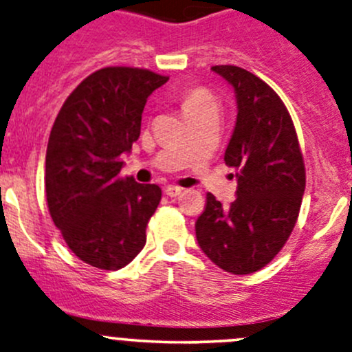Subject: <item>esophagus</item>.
I'll return each mask as SVG.
<instances>
[{"label":"esophagus","mask_w":352,"mask_h":352,"mask_svg":"<svg viewBox=\"0 0 352 352\" xmlns=\"http://www.w3.org/2000/svg\"><path fill=\"white\" fill-rule=\"evenodd\" d=\"M184 192V188L182 187H179V186H168V187H165V194L168 195V197H177V195H180Z\"/></svg>","instance_id":"obj_1"}]
</instances>
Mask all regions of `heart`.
I'll list each match as a JSON object with an SVG mask.
<instances>
[{
    "label": "heart",
    "instance_id": "b5f03b06",
    "mask_svg": "<svg viewBox=\"0 0 352 352\" xmlns=\"http://www.w3.org/2000/svg\"><path fill=\"white\" fill-rule=\"evenodd\" d=\"M180 104H182L184 114H186L190 113V111H199L209 108V106H216V98L206 87H192L184 92L182 98H180Z\"/></svg>",
    "mask_w": 352,
    "mask_h": 352
}]
</instances>
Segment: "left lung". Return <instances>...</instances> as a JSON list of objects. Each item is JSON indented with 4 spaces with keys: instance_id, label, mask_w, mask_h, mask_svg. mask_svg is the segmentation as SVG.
Returning a JSON list of instances; mask_svg holds the SVG:
<instances>
[{
    "instance_id": "1",
    "label": "left lung",
    "mask_w": 352,
    "mask_h": 352,
    "mask_svg": "<svg viewBox=\"0 0 352 352\" xmlns=\"http://www.w3.org/2000/svg\"><path fill=\"white\" fill-rule=\"evenodd\" d=\"M212 70L234 89L238 118L224 162L238 177L236 201L223 206L207 194L195 223L201 250L232 275L266 266L290 238L305 190L297 131L280 96L236 65Z\"/></svg>"
}]
</instances>
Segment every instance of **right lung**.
<instances>
[{
  "mask_svg": "<svg viewBox=\"0 0 352 352\" xmlns=\"http://www.w3.org/2000/svg\"><path fill=\"white\" fill-rule=\"evenodd\" d=\"M168 77L104 67L79 84L58 111L45 157L47 206L74 254L120 270L143 250L162 188L121 177L123 155L142 129L146 99Z\"/></svg>",
  "mask_w": 352,
  "mask_h": 352,
  "instance_id": "add662e5",
  "label": "right lung"
}]
</instances>
